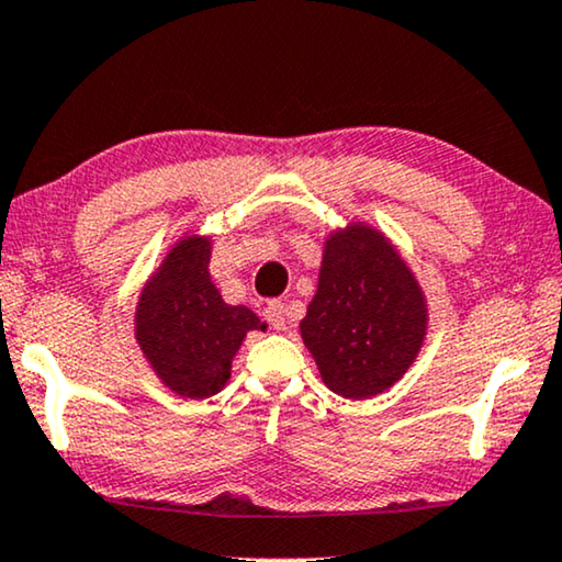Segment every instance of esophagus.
Returning <instances> with one entry per match:
<instances>
[{"label": "esophagus", "instance_id": "1", "mask_svg": "<svg viewBox=\"0 0 562 562\" xmlns=\"http://www.w3.org/2000/svg\"><path fill=\"white\" fill-rule=\"evenodd\" d=\"M265 318H267V324L272 326V328H277V331H282V328L288 326V316H285V305H282L280 301H274V303H269L267 308H265Z\"/></svg>", "mask_w": 562, "mask_h": 562}]
</instances>
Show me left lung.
Returning <instances> with one entry per match:
<instances>
[{"label": "left lung", "instance_id": "left-lung-1", "mask_svg": "<svg viewBox=\"0 0 562 562\" xmlns=\"http://www.w3.org/2000/svg\"><path fill=\"white\" fill-rule=\"evenodd\" d=\"M301 334L334 393L370 398L391 387L422 349V290L383 236L349 226L326 241Z\"/></svg>", "mask_w": 562, "mask_h": 562}]
</instances>
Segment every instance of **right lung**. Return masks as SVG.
I'll return each mask as SVG.
<instances>
[{
  "mask_svg": "<svg viewBox=\"0 0 562 562\" xmlns=\"http://www.w3.org/2000/svg\"><path fill=\"white\" fill-rule=\"evenodd\" d=\"M207 261L211 241H179L146 285L136 313L146 359L171 391L187 398L218 393L246 331L265 328L257 313L223 303Z\"/></svg>",
  "mask_w": 562,
  "mask_h": 562,
  "instance_id": "obj_1",
  "label": "right lung"
}]
</instances>
